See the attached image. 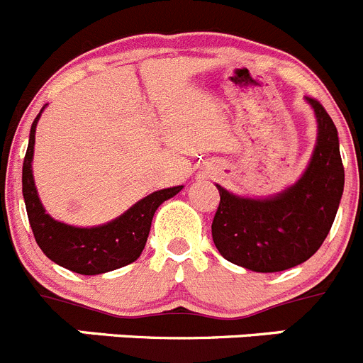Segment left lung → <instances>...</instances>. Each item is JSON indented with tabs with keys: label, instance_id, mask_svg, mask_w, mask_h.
Returning <instances> with one entry per match:
<instances>
[{
	"label": "left lung",
	"instance_id": "1",
	"mask_svg": "<svg viewBox=\"0 0 363 363\" xmlns=\"http://www.w3.org/2000/svg\"><path fill=\"white\" fill-rule=\"evenodd\" d=\"M318 121L310 167L294 187L272 199H245L218 185L212 239L227 261L262 274L308 261L328 238L344 192L338 133L317 99L308 97Z\"/></svg>",
	"mask_w": 363,
	"mask_h": 363
}]
</instances>
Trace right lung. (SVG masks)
<instances>
[{"label":"right lung","instance_id":"right-lung-1","mask_svg":"<svg viewBox=\"0 0 363 363\" xmlns=\"http://www.w3.org/2000/svg\"><path fill=\"white\" fill-rule=\"evenodd\" d=\"M39 113L30 129L28 149L23 162V198L30 227L34 232L39 248L48 259L59 266L81 275H99L116 270L140 257L147 241L151 221L156 208L165 199L172 198L182 191L179 187L164 189L149 194L133 205L125 214L115 221L95 228L69 227L50 218L38 198V191L32 176V156L35 144V125Z\"/></svg>","mask_w":363,"mask_h":363}]
</instances>
